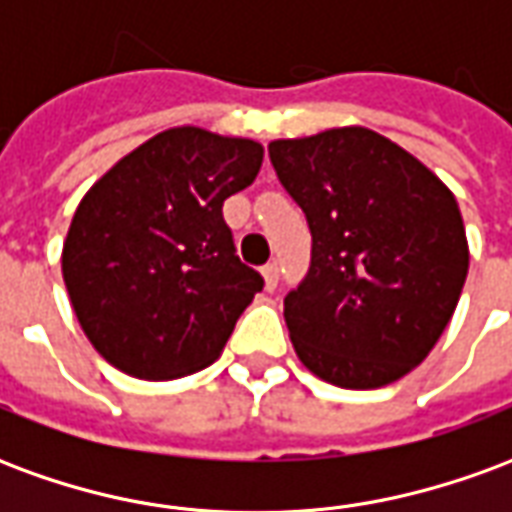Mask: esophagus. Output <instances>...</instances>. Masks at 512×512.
I'll use <instances>...</instances> for the list:
<instances>
[{
  "mask_svg": "<svg viewBox=\"0 0 512 512\" xmlns=\"http://www.w3.org/2000/svg\"><path fill=\"white\" fill-rule=\"evenodd\" d=\"M263 277H266V288L274 290L279 282V263H268L263 266Z\"/></svg>",
  "mask_w": 512,
  "mask_h": 512,
  "instance_id": "1",
  "label": "esophagus"
}]
</instances>
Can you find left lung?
Listing matches in <instances>:
<instances>
[{
	"label": "left lung",
	"mask_w": 512,
	"mask_h": 512,
	"mask_svg": "<svg viewBox=\"0 0 512 512\" xmlns=\"http://www.w3.org/2000/svg\"><path fill=\"white\" fill-rule=\"evenodd\" d=\"M312 235L285 296L296 354L343 389H376L430 354L461 299L469 246L452 191L370 128L268 145Z\"/></svg>",
	"instance_id": "obj_1"
}]
</instances>
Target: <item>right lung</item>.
I'll return each mask as SVG.
<instances>
[{"label":"right lung","mask_w":512,"mask_h":512,"mask_svg":"<svg viewBox=\"0 0 512 512\" xmlns=\"http://www.w3.org/2000/svg\"><path fill=\"white\" fill-rule=\"evenodd\" d=\"M263 164L252 139L169 128L84 194L62 249L73 312L134 378L197 373L222 354L263 277L235 255L222 205Z\"/></svg>","instance_id":"obj_1"}]
</instances>
